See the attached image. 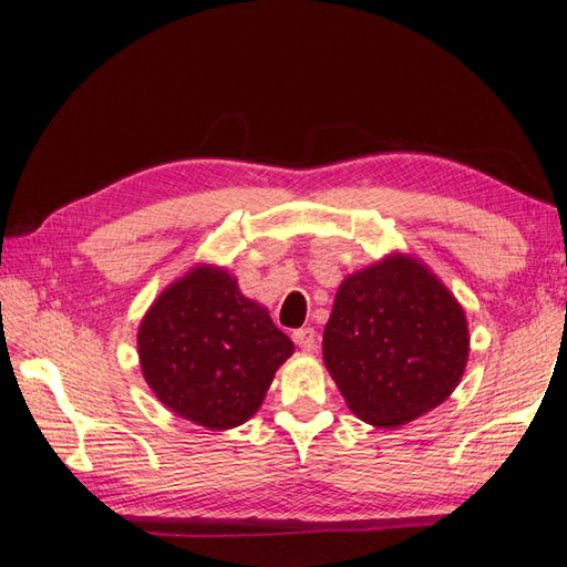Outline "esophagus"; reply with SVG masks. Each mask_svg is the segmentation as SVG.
I'll list each match as a JSON object with an SVG mask.
<instances>
[{
  "mask_svg": "<svg viewBox=\"0 0 567 567\" xmlns=\"http://www.w3.org/2000/svg\"><path fill=\"white\" fill-rule=\"evenodd\" d=\"M293 342L302 350V352H312L317 350V342H319V336L315 329H298L293 333Z\"/></svg>",
  "mask_w": 567,
  "mask_h": 567,
  "instance_id": "1",
  "label": "esophagus"
}]
</instances>
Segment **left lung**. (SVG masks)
I'll use <instances>...</instances> for the list:
<instances>
[{"instance_id": "8db88e82", "label": "left lung", "mask_w": 567, "mask_h": 567, "mask_svg": "<svg viewBox=\"0 0 567 567\" xmlns=\"http://www.w3.org/2000/svg\"><path fill=\"white\" fill-rule=\"evenodd\" d=\"M463 307L414 257L388 255L340 284L323 364L362 421L394 427L450 398L468 362Z\"/></svg>"}]
</instances>
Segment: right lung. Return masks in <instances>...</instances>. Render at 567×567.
Segmentation results:
<instances>
[{
	"mask_svg": "<svg viewBox=\"0 0 567 567\" xmlns=\"http://www.w3.org/2000/svg\"><path fill=\"white\" fill-rule=\"evenodd\" d=\"M140 364L177 416L229 431L260 409L293 342L227 269L200 265L167 286L142 319Z\"/></svg>",
	"mask_w": 567,
	"mask_h": 567,
	"instance_id": "right-lung-1",
	"label": "right lung"
}]
</instances>
